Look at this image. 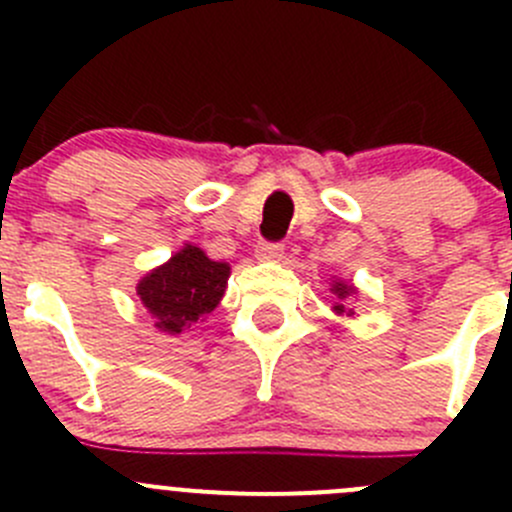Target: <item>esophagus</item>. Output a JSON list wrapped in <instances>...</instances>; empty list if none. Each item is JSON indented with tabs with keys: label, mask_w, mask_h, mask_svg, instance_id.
<instances>
[{
	"label": "esophagus",
	"mask_w": 512,
	"mask_h": 512,
	"mask_svg": "<svg viewBox=\"0 0 512 512\" xmlns=\"http://www.w3.org/2000/svg\"><path fill=\"white\" fill-rule=\"evenodd\" d=\"M257 260L262 262H280L285 257V247L277 245V242H260L255 250Z\"/></svg>",
	"instance_id": "1"
}]
</instances>
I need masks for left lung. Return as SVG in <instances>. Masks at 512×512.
<instances>
[{
    "label": "left lung",
    "instance_id": "8db88e82",
    "mask_svg": "<svg viewBox=\"0 0 512 512\" xmlns=\"http://www.w3.org/2000/svg\"><path fill=\"white\" fill-rule=\"evenodd\" d=\"M329 292L334 294V312L337 314H347V317H354V309H352V299L359 294L352 282L347 280H332L329 282Z\"/></svg>",
    "mask_w": 512,
    "mask_h": 512
}]
</instances>
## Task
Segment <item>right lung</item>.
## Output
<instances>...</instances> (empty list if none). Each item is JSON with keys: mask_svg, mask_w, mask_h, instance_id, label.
Returning a JSON list of instances; mask_svg holds the SVG:
<instances>
[{"mask_svg": "<svg viewBox=\"0 0 512 512\" xmlns=\"http://www.w3.org/2000/svg\"><path fill=\"white\" fill-rule=\"evenodd\" d=\"M227 277V262L210 260L200 247L185 242L168 262L138 280L136 294L151 314L153 327L173 337L203 322L218 307Z\"/></svg>", "mask_w": 512, "mask_h": 512, "instance_id": "obj_1", "label": "right lung"}]
</instances>
